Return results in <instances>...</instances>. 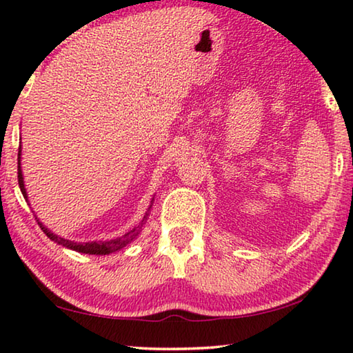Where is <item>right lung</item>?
<instances>
[{
  "label": "right lung",
  "mask_w": 353,
  "mask_h": 353,
  "mask_svg": "<svg viewBox=\"0 0 353 353\" xmlns=\"http://www.w3.org/2000/svg\"><path fill=\"white\" fill-rule=\"evenodd\" d=\"M21 148L19 151V185H20V190L23 196H25V199H28V194H26V188H25V182H23V174H21ZM149 210H151V207L148 208V212L145 214V218L141 221V225L145 224V221L149 216ZM39 225L41 227V230L45 232L46 236L50 238V240L56 241L57 244H61L63 248H68V249H73L76 252H81V254H92V255H107V254H112V252H117V250L126 248L129 243H132L137 235L140 234V229L141 227H137V229L128 232V234H124L123 236H118L115 240H110V241H90V243H74V241H70V240H65V238H61L52 234L51 230H48L46 227L39 223Z\"/></svg>",
  "instance_id": "add662e5"
}]
</instances>
